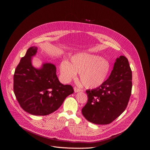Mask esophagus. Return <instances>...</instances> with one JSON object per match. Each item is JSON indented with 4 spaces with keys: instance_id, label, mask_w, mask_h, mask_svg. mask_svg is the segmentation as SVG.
I'll return each instance as SVG.
<instances>
[{
    "instance_id": "obj_1",
    "label": "esophagus",
    "mask_w": 150,
    "mask_h": 150,
    "mask_svg": "<svg viewBox=\"0 0 150 150\" xmlns=\"http://www.w3.org/2000/svg\"><path fill=\"white\" fill-rule=\"evenodd\" d=\"M74 92L75 93H78V92H81V91H82V90L79 88H77V87H74Z\"/></svg>"
}]
</instances>
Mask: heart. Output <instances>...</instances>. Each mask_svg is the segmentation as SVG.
Returning <instances> with one entry per match:
<instances>
[{
    "label": "heart",
    "mask_w": 150,
    "mask_h": 150,
    "mask_svg": "<svg viewBox=\"0 0 150 150\" xmlns=\"http://www.w3.org/2000/svg\"><path fill=\"white\" fill-rule=\"evenodd\" d=\"M71 63L63 61L60 71L64 80L70 81L77 73L85 87L96 88L104 83L110 69V63L102 57L90 53H77L71 59Z\"/></svg>",
    "instance_id": "obj_1"
}]
</instances>
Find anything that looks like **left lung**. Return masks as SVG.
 <instances>
[{
  "label": "left lung",
  "mask_w": 150,
  "mask_h": 150,
  "mask_svg": "<svg viewBox=\"0 0 150 150\" xmlns=\"http://www.w3.org/2000/svg\"><path fill=\"white\" fill-rule=\"evenodd\" d=\"M132 71L127 59L120 56L100 87L88 90V101L82 113L88 121L97 125L112 123L126 109L132 91Z\"/></svg>",
  "instance_id": "8db88e82"
}]
</instances>
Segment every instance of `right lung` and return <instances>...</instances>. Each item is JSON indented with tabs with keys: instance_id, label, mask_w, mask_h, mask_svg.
Masks as SVG:
<instances>
[{
	"instance_id": "1",
	"label": "right lung",
	"mask_w": 150,
	"mask_h": 150,
	"mask_svg": "<svg viewBox=\"0 0 150 150\" xmlns=\"http://www.w3.org/2000/svg\"><path fill=\"white\" fill-rule=\"evenodd\" d=\"M37 49L30 47L21 58L13 75V91L24 110L33 115L46 116L57 110L74 93V89L59 82L53 64L44 63L40 68L33 66L32 57Z\"/></svg>"
}]
</instances>
